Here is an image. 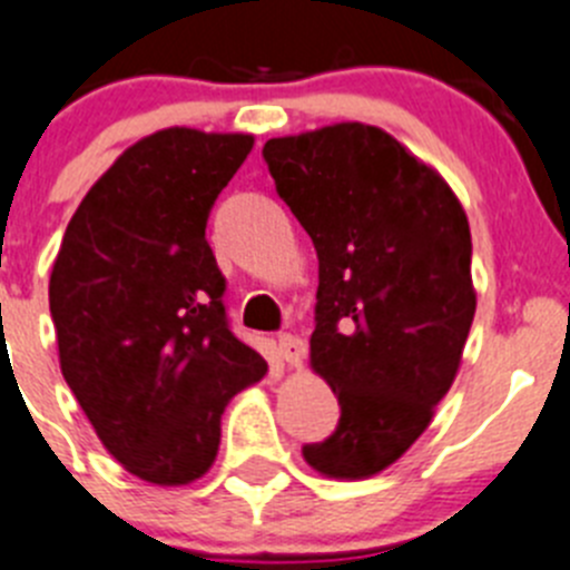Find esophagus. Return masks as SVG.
Returning <instances> with one entry per match:
<instances>
[{
	"instance_id": "obj_1",
	"label": "esophagus",
	"mask_w": 570,
	"mask_h": 570,
	"mask_svg": "<svg viewBox=\"0 0 570 570\" xmlns=\"http://www.w3.org/2000/svg\"><path fill=\"white\" fill-rule=\"evenodd\" d=\"M276 344H279L282 362L291 364V367H299L302 358H305V342L299 336H294V333H282Z\"/></svg>"
}]
</instances>
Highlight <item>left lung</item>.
<instances>
[{
	"label": "left lung",
	"instance_id": "1",
	"mask_svg": "<svg viewBox=\"0 0 570 570\" xmlns=\"http://www.w3.org/2000/svg\"><path fill=\"white\" fill-rule=\"evenodd\" d=\"M263 158L320 257L311 367L342 406L302 455L327 478H370L421 438L461 367L478 305L466 212L367 124L271 138Z\"/></svg>",
	"mask_w": 570,
	"mask_h": 570
}]
</instances>
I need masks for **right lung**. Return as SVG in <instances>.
I'll list each match as a JSON object with an SVG mask.
<instances>
[{
	"mask_svg": "<svg viewBox=\"0 0 570 570\" xmlns=\"http://www.w3.org/2000/svg\"><path fill=\"white\" fill-rule=\"evenodd\" d=\"M254 135L140 138L72 214L50 274L61 375L109 455L158 487L212 469L220 417L268 364L228 327L208 212Z\"/></svg>",
	"mask_w": 570,
	"mask_h": 570,
	"instance_id": "add662e5",
	"label": "right lung"
}]
</instances>
